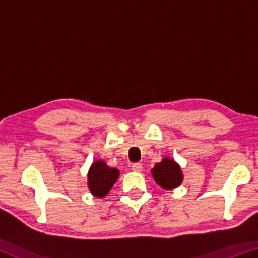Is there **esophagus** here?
Instances as JSON below:
<instances>
[{"instance_id": "esophagus-1", "label": "esophagus", "mask_w": 258, "mask_h": 258, "mask_svg": "<svg viewBox=\"0 0 258 258\" xmlns=\"http://www.w3.org/2000/svg\"><path fill=\"white\" fill-rule=\"evenodd\" d=\"M132 169L134 172H141L142 171V165L140 163H135L132 165Z\"/></svg>"}]
</instances>
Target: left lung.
Wrapping results in <instances>:
<instances>
[{
  "instance_id": "1",
  "label": "left lung",
  "mask_w": 258,
  "mask_h": 258,
  "mask_svg": "<svg viewBox=\"0 0 258 258\" xmlns=\"http://www.w3.org/2000/svg\"><path fill=\"white\" fill-rule=\"evenodd\" d=\"M151 173L157 184L166 190L175 189L183 181L180 165L168 157H165L160 163L156 164Z\"/></svg>"
}]
</instances>
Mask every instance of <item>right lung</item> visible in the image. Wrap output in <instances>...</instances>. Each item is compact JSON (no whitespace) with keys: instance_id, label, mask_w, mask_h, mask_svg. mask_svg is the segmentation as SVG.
<instances>
[{"instance_id":"add662e5","label":"right lung","mask_w":258,"mask_h":258,"mask_svg":"<svg viewBox=\"0 0 258 258\" xmlns=\"http://www.w3.org/2000/svg\"><path fill=\"white\" fill-rule=\"evenodd\" d=\"M118 177V169L109 167L103 160H97L91 166L87 174V185L93 196L103 198L108 195Z\"/></svg>"}]
</instances>
